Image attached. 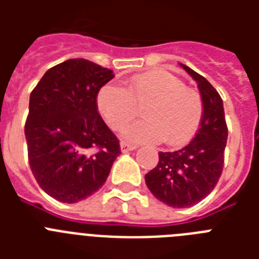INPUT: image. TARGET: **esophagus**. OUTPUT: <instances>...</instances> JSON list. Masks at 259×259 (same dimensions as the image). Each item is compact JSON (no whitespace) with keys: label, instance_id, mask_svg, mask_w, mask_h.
Returning <instances> with one entry per match:
<instances>
[{"label":"esophagus","instance_id":"obj_1","mask_svg":"<svg viewBox=\"0 0 259 259\" xmlns=\"http://www.w3.org/2000/svg\"><path fill=\"white\" fill-rule=\"evenodd\" d=\"M136 148H137V146L133 145V144H129V142H126V141L121 142V150L123 152V153H126V152H130V150H134Z\"/></svg>","mask_w":259,"mask_h":259}]
</instances>
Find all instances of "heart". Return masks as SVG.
<instances>
[{
    "mask_svg": "<svg viewBox=\"0 0 259 259\" xmlns=\"http://www.w3.org/2000/svg\"><path fill=\"white\" fill-rule=\"evenodd\" d=\"M97 106L113 130H121L144 109L146 119L129 126L125 137L134 141H165L177 148L195 137L204 103L200 93L168 71L136 75L126 89L107 83L98 91Z\"/></svg>",
    "mask_w": 259,
    "mask_h": 259,
    "instance_id": "heart-1",
    "label": "heart"
}]
</instances>
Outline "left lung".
Masks as SVG:
<instances>
[{
    "mask_svg": "<svg viewBox=\"0 0 259 259\" xmlns=\"http://www.w3.org/2000/svg\"><path fill=\"white\" fill-rule=\"evenodd\" d=\"M181 67L197 82L204 114L196 136L176 152H160L158 162L145 175L156 199L173 208H187L203 200L219 181L229 129L223 101L211 83L189 67Z\"/></svg>",
    "mask_w": 259,
    "mask_h": 259,
    "instance_id": "obj_1",
    "label": "left lung"
}]
</instances>
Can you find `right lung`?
I'll use <instances>...</instances> for the list:
<instances>
[{"instance_id":"1","label":"right lung","mask_w":259,"mask_h":259,"mask_svg":"<svg viewBox=\"0 0 259 259\" xmlns=\"http://www.w3.org/2000/svg\"><path fill=\"white\" fill-rule=\"evenodd\" d=\"M113 71L86 59L52 67L30 93L25 122L28 161L40 188L76 203L105 184L119 140L98 113V91Z\"/></svg>"}]
</instances>
